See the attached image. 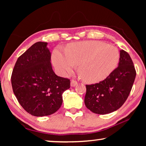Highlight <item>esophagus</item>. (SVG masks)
Listing matches in <instances>:
<instances>
[{
  "mask_svg": "<svg viewBox=\"0 0 146 146\" xmlns=\"http://www.w3.org/2000/svg\"><path fill=\"white\" fill-rule=\"evenodd\" d=\"M77 85V82L75 80H71V87H75V86Z\"/></svg>",
  "mask_w": 146,
  "mask_h": 146,
  "instance_id": "1",
  "label": "esophagus"
}]
</instances>
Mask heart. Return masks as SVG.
<instances>
[{
  "instance_id": "b5f03b06",
  "label": "heart",
  "mask_w": 146,
  "mask_h": 146,
  "mask_svg": "<svg viewBox=\"0 0 146 146\" xmlns=\"http://www.w3.org/2000/svg\"><path fill=\"white\" fill-rule=\"evenodd\" d=\"M120 54L116 47L101 41L80 42L71 44L65 54L58 50L53 53L54 66L62 74L71 71L76 64L86 82L104 80L117 67Z\"/></svg>"
}]
</instances>
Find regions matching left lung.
<instances>
[{
  "mask_svg": "<svg viewBox=\"0 0 146 146\" xmlns=\"http://www.w3.org/2000/svg\"><path fill=\"white\" fill-rule=\"evenodd\" d=\"M136 70L129 53L120 50L118 66L99 83L86 85L84 103L96 114L112 113L122 106L131 91Z\"/></svg>",
  "mask_w": 146,
  "mask_h": 146,
  "instance_id": "obj_1",
  "label": "left lung"
}]
</instances>
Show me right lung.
Returning <instances> with one entry per match:
<instances>
[{"label":"right lung","instance_id":"obj_1","mask_svg":"<svg viewBox=\"0 0 146 146\" xmlns=\"http://www.w3.org/2000/svg\"><path fill=\"white\" fill-rule=\"evenodd\" d=\"M48 43L38 42L17 59L11 80L13 93L24 110L43 117L55 113L62 104V93L70 80L53 71Z\"/></svg>","mask_w":146,"mask_h":146}]
</instances>
